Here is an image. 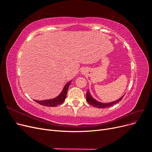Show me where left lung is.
Masks as SVG:
<instances>
[{
	"label": "left lung",
	"mask_w": 152,
	"mask_h": 152,
	"mask_svg": "<svg viewBox=\"0 0 152 152\" xmlns=\"http://www.w3.org/2000/svg\"><path fill=\"white\" fill-rule=\"evenodd\" d=\"M124 95H123L120 99L115 101V102L108 103H101V102H98V101H96L95 99H94L93 97H92V96L91 95L89 91L88 90L87 92V94H86V100H87V102H88L90 104L93 106V107H94L99 108H108L110 107H112V106H113V104L118 103L120 101L122 100V99L124 97Z\"/></svg>",
	"instance_id": "1"
}]
</instances>
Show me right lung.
I'll list each match as a JSON object with an SVG mask.
<instances>
[{
    "instance_id": "obj_1",
    "label": "right lung",
    "mask_w": 152,
    "mask_h": 152,
    "mask_svg": "<svg viewBox=\"0 0 152 152\" xmlns=\"http://www.w3.org/2000/svg\"><path fill=\"white\" fill-rule=\"evenodd\" d=\"M70 82L71 81L68 82V83L65 85V86L64 87L61 93L59 94L56 98L51 99H48V100H43V101L35 100V101L37 103H38L41 105L45 106V107H56V106L59 104H62L64 102V101L65 100L68 89L69 86L70 84Z\"/></svg>"
}]
</instances>
